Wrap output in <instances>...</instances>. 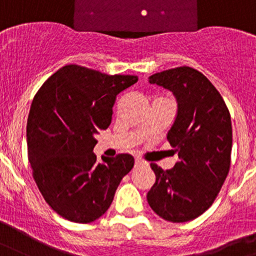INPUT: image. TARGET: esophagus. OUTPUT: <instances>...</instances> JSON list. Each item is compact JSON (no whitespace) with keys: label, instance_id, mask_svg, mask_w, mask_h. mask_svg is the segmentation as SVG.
I'll use <instances>...</instances> for the list:
<instances>
[{"label":"esophagus","instance_id":"obj_1","mask_svg":"<svg viewBox=\"0 0 256 256\" xmlns=\"http://www.w3.org/2000/svg\"><path fill=\"white\" fill-rule=\"evenodd\" d=\"M148 163L145 160H142V158H136L135 159V166L136 168H139V166H146Z\"/></svg>","mask_w":256,"mask_h":256}]
</instances>
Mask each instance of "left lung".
<instances>
[{
  "mask_svg": "<svg viewBox=\"0 0 256 256\" xmlns=\"http://www.w3.org/2000/svg\"><path fill=\"white\" fill-rule=\"evenodd\" d=\"M149 82L176 97L178 114L166 139L179 160L168 170L150 163L156 179L148 204L169 222L192 221L212 206L230 170V112L214 86L190 66L155 73Z\"/></svg>",
  "mask_w": 256,
  "mask_h": 256,
  "instance_id": "obj_1",
  "label": "left lung"
}]
</instances>
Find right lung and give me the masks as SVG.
Listing matches in <instances>:
<instances>
[{
    "mask_svg": "<svg viewBox=\"0 0 256 256\" xmlns=\"http://www.w3.org/2000/svg\"><path fill=\"white\" fill-rule=\"evenodd\" d=\"M136 82V76L69 64L35 94L26 126L28 162L45 202L59 216L77 224L100 218L132 169V155L98 163L93 148L96 134L111 124L117 94Z\"/></svg>",
    "mask_w": 256,
    "mask_h": 256,
    "instance_id": "obj_1",
    "label": "right lung"
}]
</instances>
